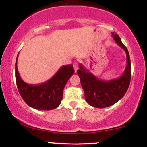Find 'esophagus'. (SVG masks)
Masks as SVG:
<instances>
[{
    "instance_id": "obj_1",
    "label": "esophagus",
    "mask_w": 147,
    "mask_h": 147,
    "mask_svg": "<svg viewBox=\"0 0 147 147\" xmlns=\"http://www.w3.org/2000/svg\"><path fill=\"white\" fill-rule=\"evenodd\" d=\"M73 65H74V68H75V71L76 72H77V70H78V68H79L78 63H77V62H75V63H74V64H73Z\"/></svg>"
}]
</instances>
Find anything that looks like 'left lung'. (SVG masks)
<instances>
[{"label": "left lung", "mask_w": 147, "mask_h": 147, "mask_svg": "<svg viewBox=\"0 0 147 147\" xmlns=\"http://www.w3.org/2000/svg\"><path fill=\"white\" fill-rule=\"evenodd\" d=\"M112 36L116 43L124 49L126 54V65L122 75L118 78L104 81L97 78L81 63L77 72L86 101L90 106L99 109L112 106L120 100L129 88L131 81V67L129 51L117 34L112 32Z\"/></svg>", "instance_id": "left-lung-1"}]
</instances>
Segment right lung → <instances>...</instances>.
<instances>
[{
    "label": "right lung",
    "mask_w": 147,
    "mask_h": 147,
    "mask_svg": "<svg viewBox=\"0 0 147 147\" xmlns=\"http://www.w3.org/2000/svg\"><path fill=\"white\" fill-rule=\"evenodd\" d=\"M15 64V76L18 92L25 102L33 109L49 111L58 107L63 98V90L70 77L73 75L72 64L61 67L52 78L44 83L32 85L22 80Z\"/></svg>",
    "instance_id": "1"
}]
</instances>
